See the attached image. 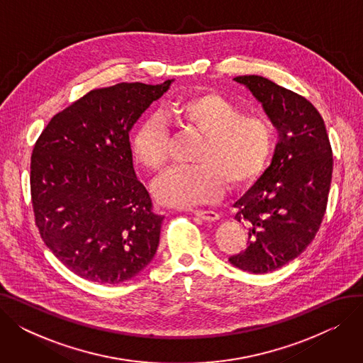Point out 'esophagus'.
Returning a JSON list of instances; mask_svg holds the SVG:
<instances>
[{
    "label": "esophagus",
    "mask_w": 363,
    "mask_h": 363,
    "mask_svg": "<svg viewBox=\"0 0 363 363\" xmlns=\"http://www.w3.org/2000/svg\"><path fill=\"white\" fill-rule=\"evenodd\" d=\"M191 215L203 219V220H207V222H216L219 220V215L213 211H191Z\"/></svg>",
    "instance_id": "obj_1"
}]
</instances>
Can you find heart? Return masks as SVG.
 I'll list each match as a JSON object with an SVG mask.
<instances>
[{
	"instance_id": "1",
	"label": "heart",
	"mask_w": 363,
	"mask_h": 363,
	"mask_svg": "<svg viewBox=\"0 0 363 363\" xmlns=\"http://www.w3.org/2000/svg\"><path fill=\"white\" fill-rule=\"evenodd\" d=\"M164 119L200 133L191 167L169 169L152 186L156 199L186 207L219 197L225 179L234 186L260 174L274 150L272 125L260 116L242 114L230 100L204 92L167 104ZM132 152L148 172L157 174L167 160V132L159 118H147L133 132Z\"/></svg>"
}]
</instances>
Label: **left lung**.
Masks as SVG:
<instances>
[{"label":"left lung","mask_w":363,"mask_h":363,"mask_svg":"<svg viewBox=\"0 0 363 363\" xmlns=\"http://www.w3.org/2000/svg\"><path fill=\"white\" fill-rule=\"evenodd\" d=\"M279 133L272 162L234 203L249 228V245L231 256L235 268L268 274L282 268L315 238L325 215L333 150L325 123L301 95L257 74L237 76Z\"/></svg>","instance_id":"obj_1"}]
</instances>
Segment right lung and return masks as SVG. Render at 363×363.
Instances as JSON below:
<instances>
[{"mask_svg":"<svg viewBox=\"0 0 363 363\" xmlns=\"http://www.w3.org/2000/svg\"><path fill=\"white\" fill-rule=\"evenodd\" d=\"M172 82L92 89L57 113L33 147L36 226L52 255L84 279L128 281L157 252L163 216L135 175L129 132Z\"/></svg>","mask_w":363,"mask_h":363,"instance_id":"right-lung-1","label":"right lung"}]
</instances>
